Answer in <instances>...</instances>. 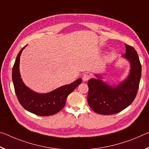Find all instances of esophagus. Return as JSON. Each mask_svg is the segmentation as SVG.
<instances>
[{
    "label": "esophagus",
    "instance_id": "esophagus-1",
    "mask_svg": "<svg viewBox=\"0 0 149 149\" xmlns=\"http://www.w3.org/2000/svg\"><path fill=\"white\" fill-rule=\"evenodd\" d=\"M90 79V75L89 74H84L82 75V79H83L84 81H88V80Z\"/></svg>",
    "mask_w": 149,
    "mask_h": 149
}]
</instances>
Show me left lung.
Returning a JSON list of instances; mask_svg holds the SVG:
<instances>
[{"label":"left lung","mask_w":149,"mask_h":149,"mask_svg":"<svg viewBox=\"0 0 149 149\" xmlns=\"http://www.w3.org/2000/svg\"><path fill=\"white\" fill-rule=\"evenodd\" d=\"M126 53L122 56L130 63L129 75L117 86H110L101 77L88 81L87 102L93 111L101 115H113L121 111L131 104L137 93L141 77V64L133 47L125 44Z\"/></svg>","instance_id":"left-lung-1"}]
</instances>
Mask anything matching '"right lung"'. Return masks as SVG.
Returning a JSON list of instances; mask_svg holds the SVG:
<instances>
[{
	"mask_svg": "<svg viewBox=\"0 0 149 149\" xmlns=\"http://www.w3.org/2000/svg\"><path fill=\"white\" fill-rule=\"evenodd\" d=\"M26 46L20 49L13 68V81L18 100L26 110L35 115L49 116L56 114L63 108L68 96L81 83L82 79L79 78L47 93L32 91L24 84L19 70L20 55Z\"/></svg>",
	"mask_w": 149,
	"mask_h": 149,
	"instance_id": "1",
	"label": "right lung"
}]
</instances>
